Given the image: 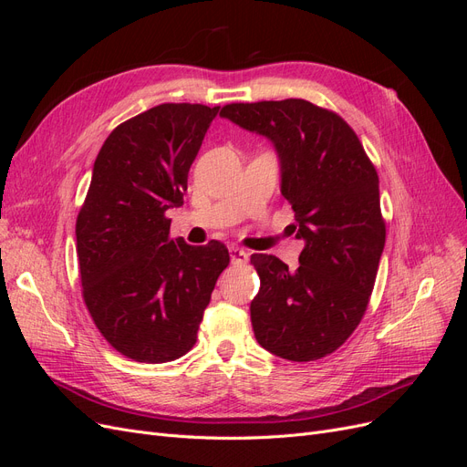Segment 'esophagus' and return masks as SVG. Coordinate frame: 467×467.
Here are the masks:
<instances>
[{"mask_svg": "<svg viewBox=\"0 0 467 467\" xmlns=\"http://www.w3.org/2000/svg\"><path fill=\"white\" fill-rule=\"evenodd\" d=\"M230 259L232 265H245L249 261V253L239 247H230Z\"/></svg>", "mask_w": 467, "mask_h": 467, "instance_id": "obj_1", "label": "esophagus"}]
</instances>
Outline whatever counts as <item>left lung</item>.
<instances>
[{
	"label": "left lung",
	"instance_id": "1",
	"mask_svg": "<svg viewBox=\"0 0 467 467\" xmlns=\"http://www.w3.org/2000/svg\"><path fill=\"white\" fill-rule=\"evenodd\" d=\"M220 117L275 144L280 192L306 242L294 273L275 255H251L257 343L294 362L327 357L364 317L386 245L376 167L337 112L304 99L232 103Z\"/></svg>",
	"mask_w": 467,
	"mask_h": 467
}]
</instances>
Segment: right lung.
<instances>
[{"label":"right lung","instance_id":"1","mask_svg":"<svg viewBox=\"0 0 467 467\" xmlns=\"http://www.w3.org/2000/svg\"><path fill=\"white\" fill-rule=\"evenodd\" d=\"M220 107L163 103L119 124L99 151L78 222L81 292L126 358L171 362L194 347L230 253L169 235L189 169Z\"/></svg>","mask_w":467,"mask_h":467}]
</instances>
